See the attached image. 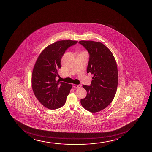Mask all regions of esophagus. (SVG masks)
I'll use <instances>...</instances> for the list:
<instances>
[{
  "instance_id": "34e87169",
  "label": "esophagus",
  "mask_w": 152,
  "mask_h": 152,
  "mask_svg": "<svg viewBox=\"0 0 152 152\" xmlns=\"http://www.w3.org/2000/svg\"><path fill=\"white\" fill-rule=\"evenodd\" d=\"M73 87L74 88H79L81 87V85H76V84H73Z\"/></svg>"
}]
</instances>
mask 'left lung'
<instances>
[{"instance_id": "obj_1", "label": "left lung", "mask_w": 152, "mask_h": 152, "mask_svg": "<svg viewBox=\"0 0 152 152\" xmlns=\"http://www.w3.org/2000/svg\"><path fill=\"white\" fill-rule=\"evenodd\" d=\"M79 43L89 54L87 73L94 74L91 86H82L87 95L80 102L85 109L94 113L105 109L114 99L118 86V69L112 53L102 43L91 40Z\"/></svg>"}]
</instances>
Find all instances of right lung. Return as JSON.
I'll use <instances>...</instances> for the list:
<instances>
[{
	"label": "right lung",
	"instance_id": "obj_1",
	"mask_svg": "<svg viewBox=\"0 0 152 152\" xmlns=\"http://www.w3.org/2000/svg\"><path fill=\"white\" fill-rule=\"evenodd\" d=\"M77 41H56L45 48L34 65L32 74V88L34 95L43 106L49 109L63 106L72 87V84L56 80L61 61L68 48Z\"/></svg>",
	"mask_w": 152,
	"mask_h": 152
}]
</instances>
